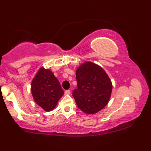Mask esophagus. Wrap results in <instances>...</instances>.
I'll return each mask as SVG.
<instances>
[{
	"mask_svg": "<svg viewBox=\"0 0 151 151\" xmlns=\"http://www.w3.org/2000/svg\"><path fill=\"white\" fill-rule=\"evenodd\" d=\"M65 95H70V90H66V91H65Z\"/></svg>",
	"mask_w": 151,
	"mask_h": 151,
	"instance_id": "1",
	"label": "esophagus"
}]
</instances>
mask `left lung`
<instances>
[{
  "instance_id": "1",
  "label": "left lung",
  "mask_w": 151,
  "mask_h": 151,
  "mask_svg": "<svg viewBox=\"0 0 151 151\" xmlns=\"http://www.w3.org/2000/svg\"><path fill=\"white\" fill-rule=\"evenodd\" d=\"M77 89L73 96L80 110L95 114L108 103L112 91V83L104 69L96 63L86 62L76 70Z\"/></svg>"
}]
</instances>
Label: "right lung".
Segmentation results:
<instances>
[{
    "instance_id": "1",
    "label": "right lung",
    "mask_w": 151,
    "mask_h": 151,
    "mask_svg": "<svg viewBox=\"0 0 151 151\" xmlns=\"http://www.w3.org/2000/svg\"><path fill=\"white\" fill-rule=\"evenodd\" d=\"M34 101L45 111L53 110L64 94L61 85L50 69L41 67L31 82Z\"/></svg>"
}]
</instances>
